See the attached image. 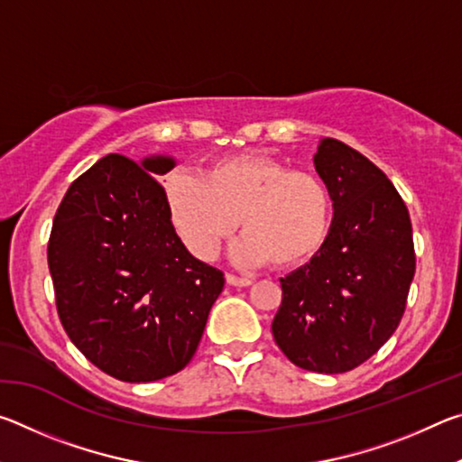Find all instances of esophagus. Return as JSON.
I'll use <instances>...</instances> for the list:
<instances>
[{"mask_svg":"<svg viewBox=\"0 0 462 462\" xmlns=\"http://www.w3.org/2000/svg\"><path fill=\"white\" fill-rule=\"evenodd\" d=\"M226 283L232 285V287H248L253 281L246 279V277H236V275H226Z\"/></svg>","mask_w":462,"mask_h":462,"instance_id":"obj_1","label":"esophagus"}]
</instances>
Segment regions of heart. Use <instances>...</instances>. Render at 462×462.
<instances>
[{
    "label": "heart",
    "mask_w": 462,
    "mask_h": 462,
    "mask_svg": "<svg viewBox=\"0 0 462 462\" xmlns=\"http://www.w3.org/2000/svg\"><path fill=\"white\" fill-rule=\"evenodd\" d=\"M171 224L198 259H212L240 224L232 245L242 267H297L314 259L330 238L334 199L328 185L308 171H293L271 156H228L191 175L165 179Z\"/></svg>",
    "instance_id": "heart-1"
}]
</instances>
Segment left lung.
Wrapping results in <instances>:
<instances>
[{"mask_svg": "<svg viewBox=\"0 0 462 462\" xmlns=\"http://www.w3.org/2000/svg\"><path fill=\"white\" fill-rule=\"evenodd\" d=\"M334 199L330 238L281 279L273 336L293 365L346 373L371 358L400 326L416 273L408 208L379 167L324 138L314 154Z\"/></svg>", "mask_w": 462, "mask_h": 462, "instance_id": "left-lung-1", "label": "left lung"}]
</instances>
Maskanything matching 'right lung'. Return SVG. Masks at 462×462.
<instances>
[{
	"mask_svg": "<svg viewBox=\"0 0 462 462\" xmlns=\"http://www.w3.org/2000/svg\"><path fill=\"white\" fill-rule=\"evenodd\" d=\"M173 156L140 162L107 154L75 179L49 240L60 324L88 361L112 377L175 374L198 350L224 273L185 248L154 177Z\"/></svg>",
	"mask_w": 462,
	"mask_h": 462,
	"instance_id": "right-lung-1",
	"label": "right lung"
}]
</instances>
